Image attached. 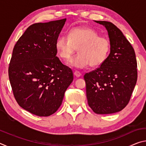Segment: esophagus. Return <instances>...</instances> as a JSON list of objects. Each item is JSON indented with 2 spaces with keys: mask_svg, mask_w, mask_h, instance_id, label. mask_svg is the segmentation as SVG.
<instances>
[{
  "mask_svg": "<svg viewBox=\"0 0 146 146\" xmlns=\"http://www.w3.org/2000/svg\"><path fill=\"white\" fill-rule=\"evenodd\" d=\"M73 74H74V75L76 76V77H80V76H81V73L79 72V71H74Z\"/></svg>",
  "mask_w": 146,
  "mask_h": 146,
  "instance_id": "1",
  "label": "esophagus"
}]
</instances>
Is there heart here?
Listing matches in <instances>:
<instances>
[{
	"instance_id": "heart-1",
	"label": "heart",
	"mask_w": 146,
	"mask_h": 146,
	"mask_svg": "<svg viewBox=\"0 0 146 146\" xmlns=\"http://www.w3.org/2000/svg\"><path fill=\"white\" fill-rule=\"evenodd\" d=\"M55 48L59 57L64 61L70 60L77 48L78 54L70 61V65L83 69L90 64L93 67L101 65L110 52V43L95 29L74 27L68 32V37L62 36L56 40Z\"/></svg>"
}]
</instances>
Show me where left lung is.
<instances>
[{
    "mask_svg": "<svg viewBox=\"0 0 146 146\" xmlns=\"http://www.w3.org/2000/svg\"><path fill=\"white\" fill-rule=\"evenodd\" d=\"M104 26L110 37L111 51L100 67L86 73L88 105L97 114H111L129 103L137 80V62L131 44L113 23L96 21Z\"/></svg>",
    "mask_w": 146,
    "mask_h": 146,
    "instance_id": "left-lung-1",
    "label": "left lung"
}]
</instances>
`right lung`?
Wrapping results in <instances>:
<instances>
[{
	"instance_id": "add662e5",
	"label": "right lung",
	"mask_w": 146,
	"mask_h": 146,
	"mask_svg": "<svg viewBox=\"0 0 146 146\" xmlns=\"http://www.w3.org/2000/svg\"><path fill=\"white\" fill-rule=\"evenodd\" d=\"M66 21L32 24L13 49L8 75L14 97L21 108L39 117L58 110L73 80L71 68L56 56L55 43Z\"/></svg>"
}]
</instances>
